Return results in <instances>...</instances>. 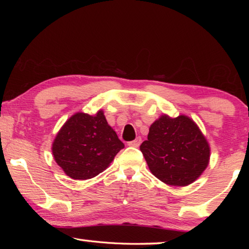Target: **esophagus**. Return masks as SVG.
Masks as SVG:
<instances>
[{"label": "esophagus", "mask_w": 249, "mask_h": 249, "mask_svg": "<svg viewBox=\"0 0 249 249\" xmlns=\"http://www.w3.org/2000/svg\"><path fill=\"white\" fill-rule=\"evenodd\" d=\"M141 144H142V138L141 137H137L136 140H134V141L128 142V145L132 146V147H140Z\"/></svg>", "instance_id": "1"}]
</instances>
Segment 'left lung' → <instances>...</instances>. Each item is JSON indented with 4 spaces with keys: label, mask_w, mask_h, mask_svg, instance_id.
<instances>
[{
    "label": "left lung",
    "mask_w": 249,
    "mask_h": 249,
    "mask_svg": "<svg viewBox=\"0 0 249 249\" xmlns=\"http://www.w3.org/2000/svg\"><path fill=\"white\" fill-rule=\"evenodd\" d=\"M141 150L156 178L184 187L199 178L209 165L210 146L190 117L161 115L149 127Z\"/></svg>",
    "instance_id": "left-lung-1"
}]
</instances>
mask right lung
Instances as JSON below:
<instances>
[{"mask_svg":"<svg viewBox=\"0 0 249 249\" xmlns=\"http://www.w3.org/2000/svg\"><path fill=\"white\" fill-rule=\"evenodd\" d=\"M124 148L107 124L103 111L95 115L75 113L59 130L53 142V155L67 176L87 180L107 169Z\"/></svg>","mask_w":249,"mask_h":249,"instance_id":"right-lung-1","label":"right lung"}]
</instances>
